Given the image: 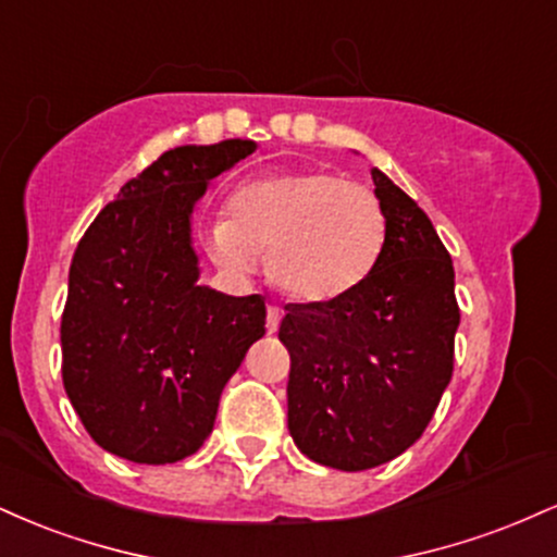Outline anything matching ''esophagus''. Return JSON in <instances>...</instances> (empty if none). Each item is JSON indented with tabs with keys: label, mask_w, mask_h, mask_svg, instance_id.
<instances>
[{
	"label": "esophagus",
	"mask_w": 557,
	"mask_h": 557,
	"mask_svg": "<svg viewBox=\"0 0 557 557\" xmlns=\"http://www.w3.org/2000/svg\"><path fill=\"white\" fill-rule=\"evenodd\" d=\"M280 322H283V309L280 306H270L267 309V332H277L280 330Z\"/></svg>",
	"instance_id": "esophagus-1"
}]
</instances>
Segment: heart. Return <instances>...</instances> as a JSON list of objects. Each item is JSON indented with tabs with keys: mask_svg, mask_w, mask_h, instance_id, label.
Returning a JSON list of instances; mask_svg holds the SVG:
<instances>
[{
	"mask_svg": "<svg viewBox=\"0 0 557 557\" xmlns=\"http://www.w3.org/2000/svg\"><path fill=\"white\" fill-rule=\"evenodd\" d=\"M380 198L341 172L304 170L253 181L207 230L216 267L248 277L267 257L272 283L304 304H324L369 277L385 246Z\"/></svg>",
	"mask_w": 557,
	"mask_h": 557,
	"instance_id": "b5f03b06",
	"label": "heart"
}]
</instances>
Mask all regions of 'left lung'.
I'll return each instance as SVG.
<instances>
[{
    "instance_id": "1",
    "label": "left lung",
    "mask_w": 557,
    "mask_h": 557,
    "mask_svg": "<svg viewBox=\"0 0 557 557\" xmlns=\"http://www.w3.org/2000/svg\"><path fill=\"white\" fill-rule=\"evenodd\" d=\"M387 235L361 285L324 304H287V430L311 461L363 471L424 434L453 376V259L411 196L372 170Z\"/></svg>"
}]
</instances>
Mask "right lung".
Segmentation results:
<instances>
[{"label": "right lung", "instance_id": "right-lung-1", "mask_svg": "<svg viewBox=\"0 0 557 557\" xmlns=\"http://www.w3.org/2000/svg\"><path fill=\"white\" fill-rule=\"evenodd\" d=\"M257 149L230 138L164 151L88 225L70 264L62 382L94 443L175 463L212 434L216 406L264 335L261 296L196 285L190 212L212 177Z\"/></svg>", "mask_w": 557, "mask_h": 557}]
</instances>
